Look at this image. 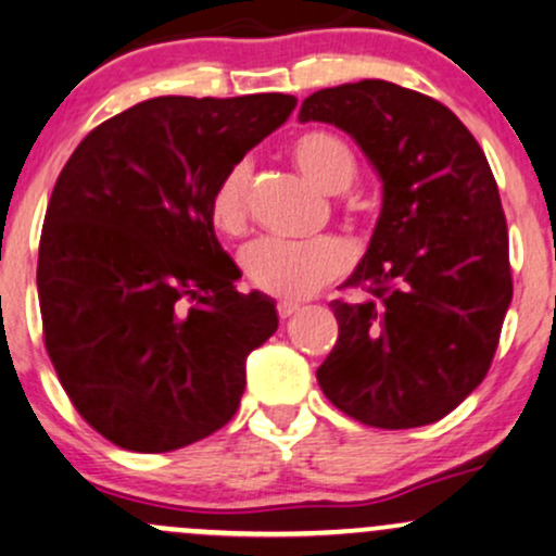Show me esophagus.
Returning a JSON list of instances; mask_svg holds the SVG:
<instances>
[{
    "label": "esophagus",
    "mask_w": 556,
    "mask_h": 556,
    "mask_svg": "<svg viewBox=\"0 0 556 556\" xmlns=\"http://www.w3.org/2000/svg\"><path fill=\"white\" fill-rule=\"evenodd\" d=\"M299 312V304L296 302H278V317L280 319H289Z\"/></svg>",
    "instance_id": "1"
}]
</instances>
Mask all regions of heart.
Here are the masks:
<instances>
[{"label":"heart","mask_w":556,"mask_h":556,"mask_svg":"<svg viewBox=\"0 0 556 556\" xmlns=\"http://www.w3.org/2000/svg\"><path fill=\"white\" fill-rule=\"evenodd\" d=\"M291 161L306 179L325 192H343L356 176V159L341 137L330 132H304L291 142ZM252 168L247 161L233 163L220 176L211 198L213 226L226 237L247 231V192ZM349 267V252L338 239L283 241L263 239L244 252V270L260 291L278 299H304Z\"/></svg>","instance_id":"obj_1"}]
</instances>
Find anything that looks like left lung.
<instances>
[{
    "label": "left lung",
    "instance_id": "left-lung-1",
    "mask_svg": "<svg viewBox=\"0 0 556 556\" xmlns=\"http://www.w3.org/2000/svg\"><path fill=\"white\" fill-rule=\"evenodd\" d=\"M299 122L354 137L382 181L367 252L332 302L338 341L317 382L380 429L440 421L479 388L513 302L507 224L484 150L434 98L388 80L312 93Z\"/></svg>",
    "mask_w": 556,
    "mask_h": 556
}]
</instances>
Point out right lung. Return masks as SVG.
<instances>
[{
    "mask_svg": "<svg viewBox=\"0 0 556 556\" xmlns=\"http://www.w3.org/2000/svg\"><path fill=\"white\" fill-rule=\"evenodd\" d=\"M296 98L161 96L98 124L70 155L38 247L43 341L98 434L168 453L237 414L276 302L239 293L211 198Z\"/></svg>",
    "mask_w": 556,
    "mask_h": 556,
    "instance_id": "right-lung-1",
    "label": "right lung"
}]
</instances>
